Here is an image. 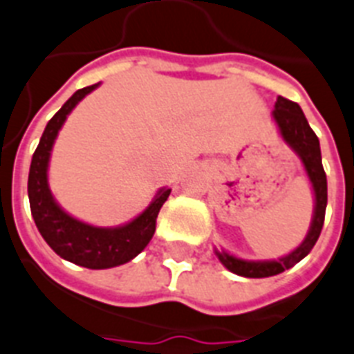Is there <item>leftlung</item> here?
<instances>
[{
  "label": "left lung",
  "instance_id": "1",
  "mask_svg": "<svg viewBox=\"0 0 354 354\" xmlns=\"http://www.w3.org/2000/svg\"><path fill=\"white\" fill-rule=\"evenodd\" d=\"M272 115L274 120L278 122L279 133H281L283 140L299 155V159L305 166V171L309 175L316 199L315 216H313L309 234L304 239V243L296 250H292L289 256L281 257V259L245 261V259L230 256L228 252H216L219 261L230 272L237 274V276H245V278H268V276H276V274L294 267L296 263L301 261L313 250L318 237H320L322 228H324L325 206H327V177H325L324 166H322L320 140L316 137V133L310 129L301 107L296 102L278 97Z\"/></svg>",
  "mask_w": 354,
  "mask_h": 354
}]
</instances>
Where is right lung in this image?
<instances>
[{
  "label": "right lung",
  "mask_w": 354,
  "mask_h": 354,
  "mask_svg": "<svg viewBox=\"0 0 354 354\" xmlns=\"http://www.w3.org/2000/svg\"><path fill=\"white\" fill-rule=\"evenodd\" d=\"M95 87H98V84L78 89L45 126L38 148L32 155L27 190H29L34 223L47 245L58 256L86 268H111L131 261L133 257L146 248L155 234L157 216L171 190L169 188L160 190L151 201V205L137 219L117 228H98V226L86 225L65 214L56 205L47 185L50 149L67 115Z\"/></svg>",
  "instance_id": "1"
}]
</instances>
